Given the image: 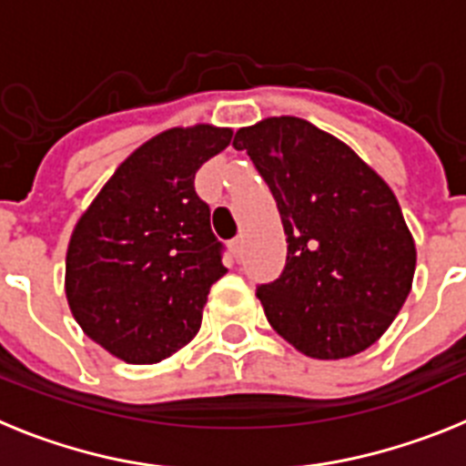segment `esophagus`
I'll return each instance as SVG.
<instances>
[{
  "label": "esophagus",
  "mask_w": 466,
  "mask_h": 466,
  "mask_svg": "<svg viewBox=\"0 0 466 466\" xmlns=\"http://www.w3.org/2000/svg\"><path fill=\"white\" fill-rule=\"evenodd\" d=\"M230 252L236 254V257H240V252H242V238L240 236L230 240Z\"/></svg>",
  "instance_id": "34e87169"
}]
</instances>
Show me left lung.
<instances>
[{"label": "left lung", "instance_id": "obj_1", "mask_svg": "<svg viewBox=\"0 0 466 466\" xmlns=\"http://www.w3.org/2000/svg\"><path fill=\"white\" fill-rule=\"evenodd\" d=\"M266 179L287 236V266L257 289L270 327L312 360L371 348L409 299L415 242L397 196L348 144L296 116L233 139Z\"/></svg>", "mask_w": 466, "mask_h": 466}]
</instances>
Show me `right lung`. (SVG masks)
<instances>
[{
  "label": "right lung",
  "instance_id": "right-lung-1",
  "mask_svg": "<svg viewBox=\"0 0 466 466\" xmlns=\"http://www.w3.org/2000/svg\"><path fill=\"white\" fill-rule=\"evenodd\" d=\"M233 130L170 127L123 160L69 238L65 294L90 340L158 364L191 343L209 287L226 275L209 208L193 179Z\"/></svg>",
  "mask_w": 466,
  "mask_h": 466
}]
</instances>
